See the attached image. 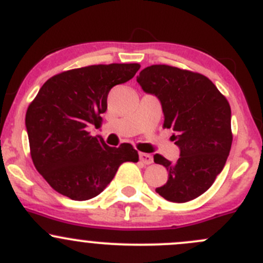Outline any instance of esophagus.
<instances>
[{"mask_svg":"<svg viewBox=\"0 0 263 263\" xmlns=\"http://www.w3.org/2000/svg\"><path fill=\"white\" fill-rule=\"evenodd\" d=\"M139 158L140 162L144 163V164H152L153 163V157L150 154H146V153H140Z\"/></svg>","mask_w":263,"mask_h":263,"instance_id":"esophagus-1","label":"esophagus"}]
</instances>
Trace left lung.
Listing matches in <instances>:
<instances>
[{"label":"left lung","instance_id":"left-lung-1","mask_svg":"<svg viewBox=\"0 0 263 263\" xmlns=\"http://www.w3.org/2000/svg\"><path fill=\"white\" fill-rule=\"evenodd\" d=\"M137 82L159 99L163 128L173 129L172 140L180 147L175 163L154 155L168 171V181L155 191L170 202L195 199L225 167L233 144L230 104L205 76L164 64L142 69Z\"/></svg>","mask_w":263,"mask_h":263}]
</instances>
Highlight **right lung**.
Returning <instances> with one entry per match:
<instances>
[{
	"instance_id": "add662e5",
	"label": "right lung",
	"mask_w": 263,
	"mask_h": 263,
	"mask_svg": "<svg viewBox=\"0 0 263 263\" xmlns=\"http://www.w3.org/2000/svg\"><path fill=\"white\" fill-rule=\"evenodd\" d=\"M140 64H99L67 70L43 83L25 114L30 157L48 185L73 200H87L110 183L124 162L139 160L131 144L110 147L88 128L99 127L108 93Z\"/></svg>"
}]
</instances>
